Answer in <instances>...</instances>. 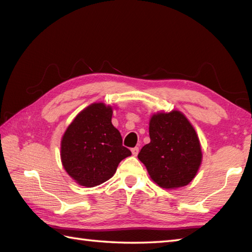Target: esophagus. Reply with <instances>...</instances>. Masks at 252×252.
I'll return each mask as SVG.
<instances>
[{"mask_svg":"<svg viewBox=\"0 0 252 252\" xmlns=\"http://www.w3.org/2000/svg\"><path fill=\"white\" fill-rule=\"evenodd\" d=\"M138 151H140V148H138V147H133V148L131 149V152H132V154H133V156H137Z\"/></svg>","mask_w":252,"mask_h":252,"instance_id":"1","label":"esophagus"}]
</instances>
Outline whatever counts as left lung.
Masks as SVG:
<instances>
[{
  "instance_id": "1",
  "label": "left lung",
  "mask_w": 252,
  "mask_h": 252,
  "mask_svg": "<svg viewBox=\"0 0 252 252\" xmlns=\"http://www.w3.org/2000/svg\"><path fill=\"white\" fill-rule=\"evenodd\" d=\"M151 143L138 159L154 182L163 189L185 186L195 178L201 163V148L194 127L180 111L154 115L149 122Z\"/></svg>"
}]
</instances>
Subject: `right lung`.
<instances>
[{"instance_id":"obj_1","label":"right lung","mask_w":252,"mask_h":252,"mask_svg":"<svg viewBox=\"0 0 252 252\" xmlns=\"http://www.w3.org/2000/svg\"><path fill=\"white\" fill-rule=\"evenodd\" d=\"M112 109L92 104L74 118L62 140L63 168L82 186L104 183L115 174L121 160L131 156L120 132L111 123Z\"/></svg>"}]
</instances>
